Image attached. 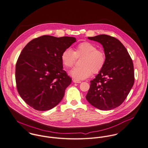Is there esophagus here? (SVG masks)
I'll return each instance as SVG.
<instances>
[{
    "label": "esophagus",
    "instance_id": "34e87169",
    "mask_svg": "<svg viewBox=\"0 0 148 148\" xmlns=\"http://www.w3.org/2000/svg\"><path fill=\"white\" fill-rule=\"evenodd\" d=\"M73 81V82H74V83H78V84L81 83V81L78 80V79H74Z\"/></svg>",
    "mask_w": 148,
    "mask_h": 148
}]
</instances>
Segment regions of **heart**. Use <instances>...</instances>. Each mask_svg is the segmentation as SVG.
Masks as SVG:
<instances>
[{
    "instance_id": "heart-1",
    "label": "heart",
    "mask_w": 148,
    "mask_h": 148,
    "mask_svg": "<svg viewBox=\"0 0 148 148\" xmlns=\"http://www.w3.org/2000/svg\"><path fill=\"white\" fill-rule=\"evenodd\" d=\"M81 56H84L81 62L82 66L74 68L69 73L72 77L78 80L88 78L92 72L99 73L105 63L104 52L89 42L79 43L74 51L70 48L65 49L62 53L61 60L63 66L69 69L74 66L76 57Z\"/></svg>"
}]
</instances>
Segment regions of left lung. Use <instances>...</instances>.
Masks as SVG:
<instances>
[{"mask_svg":"<svg viewBox=\"0 0 148 148\" xmlns=\"http://www.w3.org/2000/svg\"><path fill=\"white\" fill-rule=\"evenodd\" d=\"M88 39L102 45L106 60L102 70L90 81L86 98L100 110L114 109L122 103L134 85L133 61L126 49L116 38L99 35Z\"/></svg>","mask_w":148,"mask_h":148,"instance_id":"1","label":"left lung"}]
</instances>
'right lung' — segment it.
<instances>
[{"instance_id": "right-lung-1", "label": "right lung", "mask_w": 148, "mask_h": 148, "mask_svg": "<svg viewBox=\"0 0 148 148\" xmlns=\"http://www.w3.org/2000/svg\"><path fill=\"white\" fill-rule=\"evenodd\" d=\"M75 42L74 37L43 35L23 48L16 64L15 79L20 96L31 108L49 110L61 101L71 82L63 70L61 55Z\"/></svg>"}]
</instances>
